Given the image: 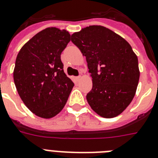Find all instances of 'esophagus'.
<instances>
[{
    "instance_id": "esophagus-1",
    "label": "esophagus",
    "mask_w": 158,
    "mask_h": 158,
    "mask_svg": "<svg viewBox=\"0 0 158 158\" xmlns=\"http://www.w3.org/2000/svg\"><path fill=\"white\" fill-rule=\"evenodd\" d=\"M75 79H76V80H79V79H81V76H80V75H79V76H76V77H75Z\"/></svg>"
}]
</instances>
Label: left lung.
Returning <instances> with one entry per match:
<instances>
[{
    "instance_id": "left-lung-1",
    "label": "left lung",
    "mask_w": 158,
    "mask_h": 158,
    "mask_svg": "<svg viewBox=\"0 0 158 158\" xmlns=\"http://www.w3.org/2000/svg\"><path fill=\"white\" fill-rule=\"evenodd\" d=\"M71 42L86 56L92 78L87 95L91 108L102 117L120 115L134 97L140 77L138 59L129 43L101 26L74 33Z\"/></svg>"
}]
</instances>
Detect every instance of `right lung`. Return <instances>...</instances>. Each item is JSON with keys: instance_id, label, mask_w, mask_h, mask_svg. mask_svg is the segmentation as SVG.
<instances>
[{"instance_id": "add662e5", "label": "right lung", "mask_w": 158, "mask_h": 158, "mask_svg": "<svg viewBox=\"0 0 158 158\" xmlns=\"http://www.w3.org/2000/svg\"><path fill=\"white\" fill-rule=\"evenodd\" d=\"M70 41L67 30L46 28L28 41L17 56L16 88L26 107L39 117L49 119L59 113L74 87L61 61Z\"/></svg>"}]
</instances>
